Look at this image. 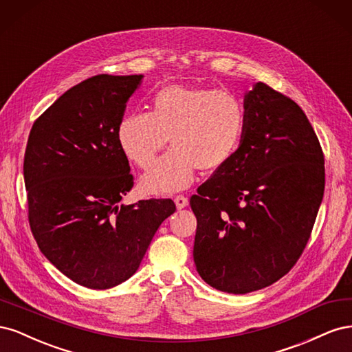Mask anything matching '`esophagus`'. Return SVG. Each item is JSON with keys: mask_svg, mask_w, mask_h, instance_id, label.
<instances>
[{"mask_svg": "<svg viewBox=\"0 0 352 352\" xmlns=\"http://www.w3.org/2000/svg\"><path fill=\"white\" fill-rule=\"evenodd\" d=\"M175 204H176V207L179 210H182V208H185L188 206V198L184 197V195H176L175 197Z\"/></svg>", "mask_w": 352, "mask_h": 352, "instance_id": "obj_1", "label": "esophagus"}]
</instances>
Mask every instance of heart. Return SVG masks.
Listing matches in <instances>:
<instances>
[{"mask_svg":"<svg viewBox=\"0 0 352 352\" xmlns=\"http://www.w3.org/2000/svg\"><path fill=\"white\" fill-rule=\"evenodd\" d=\"M247 123L243 102L223 89L168 85L151 111H132L117 126V141L129 162L148 168L168 142L173 148L141 179L146 194H173L194 182L195 170L217 172L236 153Z\"/></svg>","mask_w":352,"mask_h":352,"instance_id":"1","label":"heart"}]
</instances>
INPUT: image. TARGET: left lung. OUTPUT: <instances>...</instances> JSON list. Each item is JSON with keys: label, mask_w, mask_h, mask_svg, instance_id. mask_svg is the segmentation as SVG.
Segmentation results:
<instances>
[{"label": "left lung", "mask_w": 352, "mask_h": 352, "mask_svg": "<svg viewBox=\"0 0 352 352\" xmlns=\"http://www.w3.org/2000/svg\"><path fill=\"white\" fill-rule=\"evenodd\" d=\"M243 107L236 153L189 201L197 272L228 294L263 289L294 267L324 192L323 151L300 105L258 82Z\"/></svg>", "instance_id": "8db88e82"}]
</instances>
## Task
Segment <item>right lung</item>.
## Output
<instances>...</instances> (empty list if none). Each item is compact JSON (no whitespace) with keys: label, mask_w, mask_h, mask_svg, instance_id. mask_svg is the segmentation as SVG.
<instances>
[{"label":"right lung","mask_w":352,"mask_h":352,"mask_svg":"<svg viewBox=\"0 0 352 352\" xmlns=\"http://www.w3.org/2000/svg\"><path fill=\"white\" fill-rule=\"evenodd\" d=\"M142 74L78 83L32 126L23 162L29 225L41 252L69 279L109 289L138 270L172 199L120 206L133 186L117 141Z\"/></svg>","instance_id":"1"}]
</instances>
